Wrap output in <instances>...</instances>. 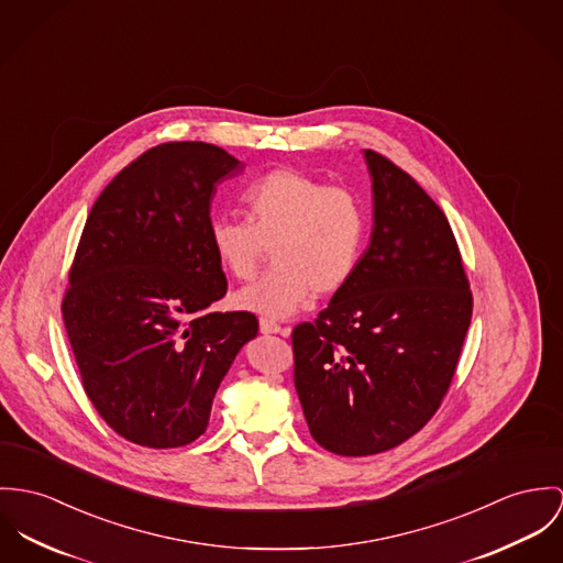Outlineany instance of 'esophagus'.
Masks as SVG:
<instances>
[{
  "instance_id": "esophagus-1",
  "label": "esophagus",
  "mask_w": 563,
  "mask_h": 563,
  "mask_svg": "<svg viewBox=\"0 0 563 563\" xmlns=\"http://www.w3.org/2000/svg\"><path fill=\"white\" fill-rule=\"evenodd\" d=\"M260 331H262L264 335H271V333L284 335V338L290 335V329H288V327H279L275 320H268V318H260Z\"/></svg>"
}]
</instances>
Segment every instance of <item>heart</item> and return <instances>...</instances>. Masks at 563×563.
<instances>
[{
	"mask_svg": "<svg viewBox=\"0 0 563 563\" xmlns=\"http://www.w3.org/2000/svg\"><path fill=\"white\" fill-rule=\"evenodd\" d=\"M243 206L247 221L217 217L208 241L221 268L250 279L273 247L275 266L241 288L239 309L288 318L316 297L338 295L357 271L367 219L355 194L299 169H275L254 183Z\"/></svg>",
	"mask_w": 563,
	"mask_h": 563,
	"instance_id": "heart-1",
	"label": "heart"
}]
</instances>
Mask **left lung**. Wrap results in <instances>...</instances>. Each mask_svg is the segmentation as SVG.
<instances>
[{
  "label": "left lung",
  "mask_w": 563,
  "mask_h": 563,
  "mask_svg": "<svg viewBox=\"0 0 563 563\" xmlns=\"http://www.w3.org/2000/svg\"><path fill=\"white\" fill-rule=\"evenodd\" d=\"M372 234L349 286L292 331L311 437L340 456L405 443L437 412L471 322V290L443 210L389 158L363 151Z\"/></svg>",
  "instance_id": "1"
}]
</instances>
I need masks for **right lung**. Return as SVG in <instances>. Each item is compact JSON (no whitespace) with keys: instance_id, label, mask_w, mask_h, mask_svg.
<instances>
[{"instance_id":"1","label":"right lung","mask_w":563,"mask_h":563,"mask_svg":"<svg viewBox=\"0 0 563 563\" xmlns=\"http://www.w3.org/2000/svg\"><path fill=\"white\" fill-rule=\"evenodd\" d=\"M243 169L212 144H161L90 210L62 313L88 398L126 441L165 450L205 434L223 376L257 335L254 313L208 309L228 290L210 205Z\"/></svg>"}]
</instances>
